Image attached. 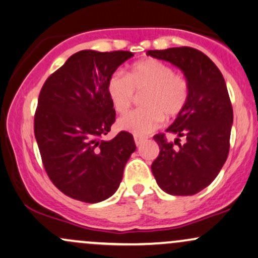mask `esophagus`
Returning <instances> with one entry per match:
<instances>
[{"instance_id": "34e87169", "label": "esophagus", "mask_w": 258, "mask_h": 258, "mask_svg": "<svg viewBox=\"0 0 258 258\" xmlns=\"http://www.w3.org/2000/svg\"><path fill=\"white\" fill-rule=\"evenodd\" d=\"M144 141V137H142V136H135V143L136 146H139V144H142V142Z\"/></svg>"}]
</instances>
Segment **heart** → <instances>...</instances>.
<instances>
[{
    "label": "heart",
    "instance_id": "1",
    "mask_svg": "<svg viewBox=\"0 0 258 258\" xmlns=\"http://www.w3.org/2000/svg\"><path fill=\"white\" fill-rule=\"evenodd\" d=\"M143 92L144 108L131 111L117 122L121 130L137 136L147 135L161 126L164 116H178L188 103L190 87L182 73H174L171 65L153 58L135 63L127 75L116 72L109 78V98L119 114L128 111L136 93Z\"/></svg>",
    "mask_w": 258,
    "mask_h": 258
}]
</instances>
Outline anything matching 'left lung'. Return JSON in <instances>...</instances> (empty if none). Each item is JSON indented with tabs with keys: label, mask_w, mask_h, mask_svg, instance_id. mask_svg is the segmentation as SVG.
<instances>
[{
	"label": "left lung",
	"mask_w": 258,
	"mask_h": 258,
	"mask_svg": "<svg viewBox=\"0 0 258 258\" xmlns=\"http://www.w3.org/2000/svg\"><path fill=\"white\" fill-rule=\"evenodd\" d=\"M147 54L178 67L190 87L185 108L166 130L177 136L175 143L167 141L166 133L154 136L160 153L152 172L166 193L194 195L211 184L229 153L233 108L226 81L214 61L191 47L154 49Z\"/></svg>",
	"instance_id": "1"
}]
</instances>
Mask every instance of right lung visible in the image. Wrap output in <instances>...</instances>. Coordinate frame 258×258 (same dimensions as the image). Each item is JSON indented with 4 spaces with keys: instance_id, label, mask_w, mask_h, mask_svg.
Listing matches in <instances>:
<instances>
[{
    "instance_id": "1",
    "label": "right lung",
    "mask_w": 258,
    "mask_h": 258,
    "mask_svg": "<svg viewBox=\"0 0 258 258\" xmlns=\"http://www.w3.org/2000/svg\"><path fill=\"white\" fill-rule=\"evenodd\" d=\"M132 52L80 51L46 80L35 111L34 131L49 179L61 193L99 203L119 188L136 150L133 136L121 131L102 141L115 122L109 78Z\"/></svg>"
}]
</instances>
